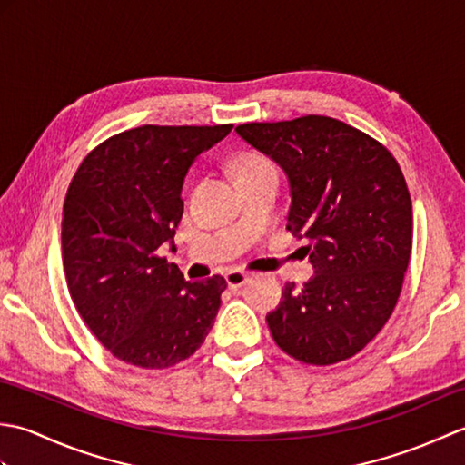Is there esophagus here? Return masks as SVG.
<instances>
[{
  "mask_svg": "<svg viewBox=\"0 0 465 465\" xmlns=\"http://www.w3.org/2000/svg\"><path fill=\"white\" fill-rule=\"evenodd\" d=\"M225 280L230 288H242V285L250 280V273L243 272V270H230L225 273Z\"/></svg>",
  "mask_w": 465,
  "mask_h": 465,
  "instance_id": "esophagus-1",
  "label": "esophagus"
}]
</instances>
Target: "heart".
Here are the masks:
<instances>
[{"label":"heart","instance_id":"obj_1","mask_svg":"<svg viewBox=\"0 0 465 465\" xmlns=\"http://www.w3.org/2000/svg\"><path fill=\"white\" fill-rule=\"evenodd\" d=\"M262 172H275L273 163L262 155H248L240 165V175L262 173Z\"/></svg>","mask_w":465,"mask_h":465}]
</instances>
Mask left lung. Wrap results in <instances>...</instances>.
<instances>
[{
  "label": "left lung",
  "instance_id": "obj_1",
  "mask_svg": "<svg viewBox=\"0 0 465 465\" xmlns=\"http://www.w3.org/2000/svg\"><path fill=\"white\" fill-rule=\"evenodd\" d=\"M235 132L288 175V230L308 240L315 272L302 288L285 283L265 315L275 343L312 365L351 358L390 320L410 263L411 200L396 157L325 115Z\"/></svg>",
  "mask_w": 465,
  "mask_h": 465
}]
</instances>
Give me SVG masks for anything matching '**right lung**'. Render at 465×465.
Wrapping results in <instances>:
<instances>
[{
	"instance_id": "obj_1",
	"label": "right lung",
	"mask_w": 465,
	"mask_h": 465,
	"mask_svg": "<svg viewBox=\"0 0 465 465\" xmlns=\"http://www.w3.org/2000/svg\"><path fill=\"white\" fill-rule=\"evenodd\" d=\"M232 127H134L87 153L69 183L62 220L67 288L117 360L170 368L212 330L225 280L185 282L160 248L173 243L187 170Z\"/></svg>"
}]
</instances>
